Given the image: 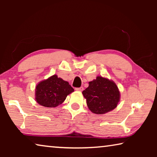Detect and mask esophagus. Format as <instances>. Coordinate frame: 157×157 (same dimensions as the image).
I'll return each mask as SVG.
<instances>
[{
  "label": "esophagus",
  "mask_w": 157,
  "mask_h": 157,
  "mask_svg": "<svg viewBox=\"0 0 157 157\" xmlns=\"http://www.w3.org/2000/svg\"><path fill=\"white\" fill-rule=\"evenodd\" d=\"M83 89H84V88L82 86L79 87V88H76L77 91H83Z\"/></svg>",
  "instance_id": "esophagus-1"
}]
</instances>
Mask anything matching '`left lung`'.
Masks as SVG:
<instances>
[{
  "mask_svg": "<svg viewBox=\"0 0 157 157\" xmlns=\"http://www.w3.org/2000/svg\"><path fill=\"white\" fill-rule=\"evenodd\" d=\"M89 86L82 91L87 106L95 114H104L114 109L120 101V91L115 82L98 76L89 82Z\"/></svg>",
  "mask_w": 157,
  "mask_h": 157,
  "instance_id": "1",
  "label": "left lung"
}]
</instances>
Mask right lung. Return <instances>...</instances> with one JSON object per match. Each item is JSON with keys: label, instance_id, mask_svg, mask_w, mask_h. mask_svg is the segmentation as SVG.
Segmentation results:
<instances>
[{"label": "right lung", "instance_id": "1", "mask_svg": "<svg viewBox=\"0 0 157 157\" xmlns=\"http://www.w3.org/2000/svg\"><path fill=\"white\" fill-rule=\"evenodd\" d=\"M73 91L68 82L54 75L36 85L35 100L44 107H55L62 104L67 95Z\"/></svg>", "mask_w": 157, "mask_h": 157}]
</instances>
